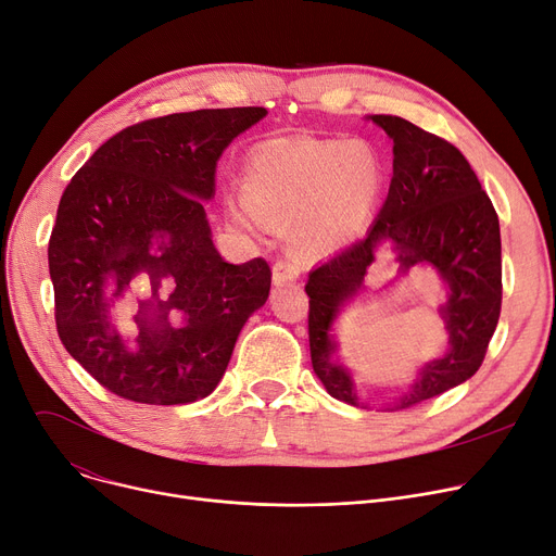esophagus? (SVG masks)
<instances>
[{"instance_id": "esophagus-1", "label": "esophagus", "mask_w": 556, "mask_h": 556, "mask_svg": "<svg viewBox=\"0 0 556 556\" xmlns=\"http://www.w3.org/2000/svg\"><path fill=\"white\" fill-rule=\"evenodd\" d=\"M300 279V268L295 261L290 258H279L273 266V281L275 286H283V283H293Z\"/></svg>"}]
</instances>
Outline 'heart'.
Masks as SVG:
<instances>
[{"mask_svg":"<svg viewBox=\"0 0 556 556\" xmlns=\"http://www.w3.org/2000/svg\"><path fill=\"white\" fill-rule=\"evenodd\" d=\"M383 191V166L369 143L338 137H293L263 143L241 175L245 210L288 225L306 252H329L354 241ZM229 218L245 216L229 210Z\"/></svg>","mask_w":556,"mask_h":556,"instance_id":"obj_1","label":"heart"}]
</instances>
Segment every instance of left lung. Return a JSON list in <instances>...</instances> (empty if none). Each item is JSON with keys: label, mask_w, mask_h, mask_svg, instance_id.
<instances>
[{"label": "left lung", "mask_w": 556, "mask_h": 556, "mask_svg": "<svg viewBox=\"0 0 556 556\" xmlns=\"http://www.w3.org/2000/svg\"><path fill=\"white\" fill-rule=\"evenodd\" d=\"M394 141L392 182L367 237L308 275V342L313 371L327 392L356 407L363 401L354 376L336 361L333 327L346 304L365 290L376 252L390 245L405 275L430 266L446 286L440 317L448 349L419 367L417 378L386 410H403L469 381L480 369L501 317V223L471 164L446 139L392 114H371Z\"/></svg>", "instance_id": "1"}]
</instances>
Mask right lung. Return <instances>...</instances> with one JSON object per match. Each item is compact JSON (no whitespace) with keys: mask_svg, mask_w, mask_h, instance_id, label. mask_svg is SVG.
Masks as SVG:
<instances>
[{"mask_svg":"<svg viewBox=\"0 0 556 556\" xmlns=\"http://www.w3.org/2000/svg\"><path fill=\"white\" fill-rule=\"evenodd\" d=\"M266 114L223 108L135 124L99 146L67 185L49 239L55 327L70 356L112 394L149 405L210 396L248 317L266 304L268 263H227L204 214L223 151ZM141 271L154 298L140 303L128 341L109 308Z\"/></svg>","mask_w":556,"mask_h":556,"instance_id":"right-lung-1","label":"right lung"}]
</instances>
